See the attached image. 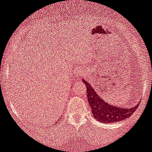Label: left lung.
Returning a JSON list of instances; mask_svg holds the SVG:
<instances>
[{
  "label": "left lung",
  "instance_id": "8db88e82",
  "mask_svg": "<svg viewBox=\"0 0 152 152\" xmlns=\"http://www.w3.org/2000/svg\"><path fill=\"white\" fill-rule=\"evenodd\" d=\"M83 83L86 86V95L92 115L100 122L113 123L125 120V118H129L138 107L139 104L128 109L107 103L106 101L103 99V97L100 96L86 80H83Z\"/></svg>",
  "mask_w": 152,
  "mask_h": 152
}]
</instances>
